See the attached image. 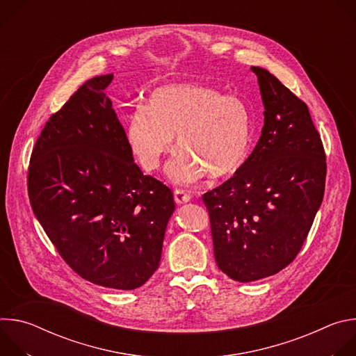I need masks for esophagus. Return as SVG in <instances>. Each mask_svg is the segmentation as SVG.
Returning <instances> with one entry per match:
<instances>
[{
    "mask_svg": "<svg viewBox=\"0 0 356 356\" xmlns=\"http://www.w3.org/2000/svg\"><path fill=\"white\" fill-rule=\"evenodd\" d=\"M191 198V195L183 190H175V201L177 204H186Z\"/></svg>",
    "mask_w": 356,
    "mask_h": 356,
    "instance_id": "1",
    "label": "esophagus"
}]
</instances>
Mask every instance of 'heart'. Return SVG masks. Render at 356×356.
<instances>
[{"instance_id":"heart-1","label":"heart","mask_w":356,"mask_h":356,"mask_svg":"<svg viewBox=\"0 0 356 356\" xmlns=\"http://www.w3.org/2000/svg\"><path fill=\"white\" fill-rule=\"evenodd\" d=\"M169 177L190 184L206 175L227 177L245 163L252 142V118L245 101L200 83L169 84L149 95L147 107L128 118L127 136L139 165L154 172L172 150Z\"/></svg>"}]
</instances>
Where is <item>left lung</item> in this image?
Masks as SVG:
<instances>
[{"label": "left lung", "mask_w": 356, "mask_h": 356, "mask_svg": "<svg viewBox=\"0 0 356 356\" xmlns=\"http://www.w3.org/2000/svg\"><path fill=\"white\" fill-rule=\"evenodd\" d=\"M250 70L265 107L262 135L241 169L202 195L216 262L241 283L276 275L294 261L323 202L327 176L306 103L268 70Z\"/></svg>", "instance_id": "8db88e82"}]
</instances>
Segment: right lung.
<instances>
[{"mask_svg":"<svg viewBox=\"0 0 356 356\" xmlns=\"http://www.w3.org/2000/svg\"><path fill=\"white\" fill-rule=\"evenodd\" d=\"M111 80H87L49 118L31 155L28 194L46 235L79 276L134 290L159 266L175 200L134 162L104 92Z\"/></svg>","mask_w":356,"mask_h":356,"instance_id":"obj_1","label":"right lung"}]
</instances>
